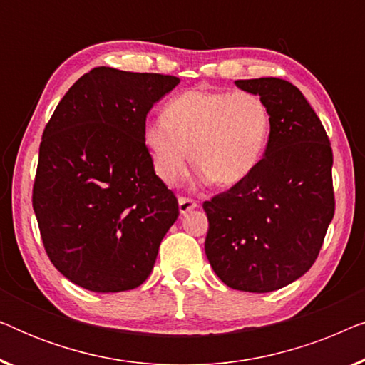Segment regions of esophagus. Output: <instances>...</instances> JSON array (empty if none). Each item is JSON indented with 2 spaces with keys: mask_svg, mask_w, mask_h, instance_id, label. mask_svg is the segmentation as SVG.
Masks as SVG:
<instances>
[{
  "mask_svg": "<svg viewBox=\"0 0 365 365\" xmlns=\"http://www.w3.org/2000/svg\"><path fill=\"white\" fill-rule=\"evenodd\" d=\"M178 202H179V212L181 214H186L197 207V202L192 201V199H189V197H179Z\"/></svg>",
  "mask_w": 365,
  "mask_h": 365,
  "instance_id": "1",
  "label": "esophagus"
}]
</instances>
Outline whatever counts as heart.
Returning <instances> with one entry per match:
<instances>
[{
  "label": "heart",
  "instance_id": "obj_1",
  "mask_svg": "<svg viewBox=\"0 0 365 365\" xmlns=\"http://www.w3.org/2000/svg\"><path fill=\"white\" fill-rule=\"evenodd\" d=\"M163 116L146 123L143 143L166 184L186 174L191 153L204 181H242L261 163L272 126L267 104L247 91L189 89L166 104Z\"/></svg>",
  "mask_w": 365,
  "mask_h": 365
}]
</instances>
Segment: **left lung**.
Here are the masks:
<instances>
[{
	"mask_svg": "<svg viewBox=\"0 0 365 365\" xmlns=\"http://www.w3.org/2000/svg\"><path fill=\"white\" fill-rule=\"evenodd\" d=\"M271 111L257 168L202 204L204 242L217 277L236 291L272 292L312 267L334 217L332 149L304 94L279 78L237 79Z\"/></svg>",
	"mask_w": 365,
	"mask_h": 365,
	"instance_id": "obj_1",
	"label": "left lung"
}]
</instances>
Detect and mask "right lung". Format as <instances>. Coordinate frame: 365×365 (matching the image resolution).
<instances>
[{"mask_svg": "<svg viewBox=\"0 0 365 365\" xmlns=\"http://www.w3.org/2000/svg\"><path fill=\"white\" fill-rule=\"evenodd\" d=\"M179 78L94 68L43 133L33 209L53 266L79 287L123 292L146 281L179 216L143 129Z\"/></svg>", "mask_w": 365, "mask_h": 365, "instance_id": "add662e5", "label": "right lung"}]
</instances>
